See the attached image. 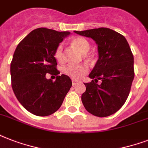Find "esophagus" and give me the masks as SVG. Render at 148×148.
Returning a JSON list of instances; mask_svg holds the SVG:
<instances>
[{
	"label": "esophagus",
	"mask_w": 148,
	"mask_h": 148,
	"mask_svg": "<svg viewBox=\"0 0 148 148\" xmlns=\"http://www.w3.org/2000/svg\"><path fill=\"white\" fill-rule=\"evenodd\" d=\"M77 83V81L74 80V79H72V85H73V86L75 85Z\"/></svg>",
	"instance_id": "esophagus-1"
}]
</instances>
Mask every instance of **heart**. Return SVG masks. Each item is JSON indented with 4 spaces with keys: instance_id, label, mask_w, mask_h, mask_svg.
<instances>
[{
    "instance_id": "heart-1",
    "label": "heart",
    "mask_w": 148,
    "mask_h": 148,
    "mask_svg": "<svg viewBox=\"0 0 148 148\" xmlns=\"http://www.w3.org/2000/svg\"><path fill=\"white\" fill-rule=\"evenodd\" d=\"M71 44L75 48H77L82 53H86L90 49V44L88 43V40L83 38L77 37V38H74L72 40ZM54 57L58 61L64 60V47L61 44L58 45V47L56 48ZM88 69L87 66L83 64H70L63 68V72L66 75L71 77L74 80H79L82 78L88 73Z\"/></svg>"
}]
</instances>
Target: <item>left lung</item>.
Masks as SVG:
<instances>
[{"label": "left lung", "mask_w": 148, "mask_h": 148, "mask_svg": "<svg viewBox=\"0 0 148 148\" xmlns=\"http://www.w3.org/2000/svg\"><path fill=\"white\" fill-rule=\"evenodd\" d=\"M90 38L97 45L98 59L89 74L94 79L84 83L86 91L81 101L88 112L97 117H108L124 105L134 77V56L126 38L110 28L100 27L74 31ZM101 79V84H97Z\"/></svg>", "instance_id": "left-lung-1"}]
</instances>
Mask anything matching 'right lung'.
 <instances>
[{"label": "right lung", "mask_w": 148, "mask_h": 148, "mask_svg": "<svg viewBox=\"0 0 148 148\" xmlns=\"http://www.w3.org/2000/svg\"><path fill=\"white\" fill-rule=\"evenodd\" d=\"M69 31L40 27L29 33L18 44L10 64L11 85L15 96L29 112L48 116L60 108L72 82L65 74L58 76L56 48ZM46 73L57 75L55 82Z\"/></svg>", "instance_id": "1"}]
</instances>
